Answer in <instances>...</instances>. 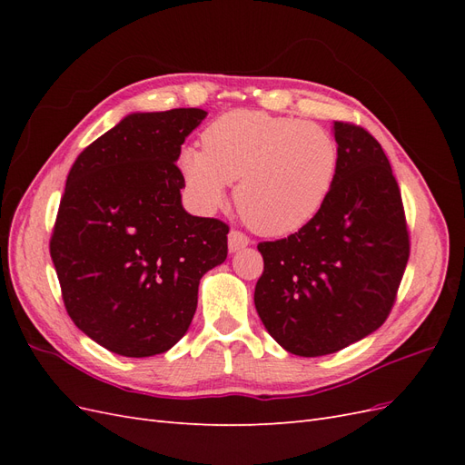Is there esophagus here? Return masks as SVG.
I'll return each instance as SVG.
<instances>
[{
	"label": "esophagus",
	"instance_id": "esophagus-1",
	"mask_svg": "<svg viewBox=\"0 0 465 465\" xmlns=\"http://www.w3.org/2000/svg\"><path fill=\"white\" fill-rule=\"evenodd\" d=\"M248 244H250V238L244 232H241V231H231L229 232V250L231 252L241 250V248H244Z\"/></svg>",
	"mask_w": 465,
	"mask_h": 465
}]
</instances>
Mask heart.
I'll list each match as a JSON object with an SVG mask.
<instances>
[{
    "label": "heart",
    "instance_id": "1",
    "mask_svg": "<svg viewBox=\"0 0 465 465\" xmlns=\"http://www.w3.org/2000/svg\"><path fill=\"white\" fill-rule=\"evenodd\" d=\"M178 168L198 209H217L238 179L234 202L244 221L265 236H287L311 224L330 200L340 147L320 124L231 110L203 130L202 149H182Z\"/></svg>",
    "mask_w": 465,
    "mask_h": 465
}]
</instances>
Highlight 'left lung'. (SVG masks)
<instances>
[{
  "label": "left lung",
  "mask_w": 465,
  "mask_h": 465,
  "mask_svg": "<svg viewBox=\"0 0 465 465\" xmlns=\"http://www.w3.org/2000/svg\"><path fill=\"white\" fill-rule=\"evenodd\" d=\"M340 171L320 215L299 232L260 242L254 302L265 330L299 357L335 353L378 330L410 260L401 192L376 139L333 122Z\"/></svg>",
  "instance_id": "8db88e82"
}]
</instances>
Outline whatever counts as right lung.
<instances>
[{
  "label": "right lung",
  "instance_id": "add662e5",
  "mask_svg": "<svg viewBox=\"0 0 465 465\" xmlns=\"http://www.w3.org/2000/svg\"><path fill=\"white\" fill-rule=\"evenodd\" d=\"M207 112L125 116L67 174L50 256L69 318L124 357L164 353L188 331L200 279L227 260L229 224L180 202L176 161Z\"/></svg>",
  "mask_w": 465,
  "mask_h": 465
}]
</instances>
